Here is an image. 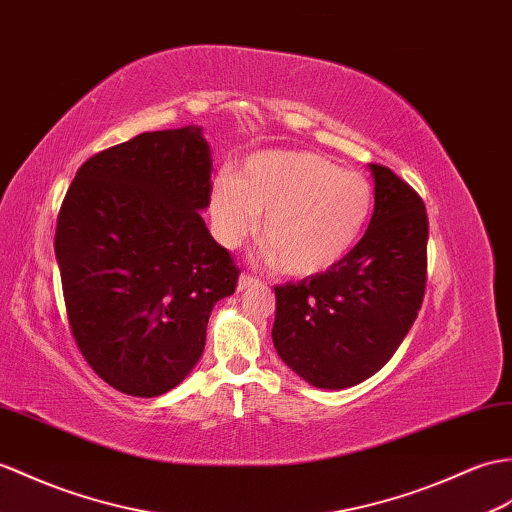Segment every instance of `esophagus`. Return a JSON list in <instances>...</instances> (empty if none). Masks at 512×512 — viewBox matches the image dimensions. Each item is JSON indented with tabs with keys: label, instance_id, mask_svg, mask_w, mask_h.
I'll return each mask as SVG.
<instances>
[{
	"label": "esophagus",
	"instance_id": "esophagus-1",
	"mask_svg": "<svg viewBox=\"0 0 512 512\" xmlns=\"http://www.w3.org/2000/svg\"><path fill=\"white\" fill-rule=\"evenodd\" d=\"M255 285H261L259 279L251 277V275H242L240 281H237V290H246V288H255Z\"/></svg>",
	"mask_w": 512,
	"mask_h": 512
}]
</instances>
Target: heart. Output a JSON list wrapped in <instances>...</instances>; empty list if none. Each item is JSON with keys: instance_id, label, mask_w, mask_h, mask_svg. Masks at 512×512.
Here are the masks:
<instances>
[{"instance_id": "b5f03b06", "label": "heart", "mask_w": 512, "mask_h": 512, "mask_svg": "<svg viewBox=\"0 0 512 512\" xmlns=\"http://www.w3.org/2000/svg\"><path fill=\"white\" fill-rule=\"evenodd\" d=\"M373 207V189L360 172L342 170L314 152L268 150L248 157L211 196L218 240L235 248L259 227L261 242L290 277L334 268L358 244Z\"/></svg>"}]
</instances>
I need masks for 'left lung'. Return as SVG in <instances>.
Instances as JSON below:
<instances>
[{
  "label": "left lung",
  "mask_w": 512,
  "mask_h": 512,
  "mask_svg": "<svg viewBox=\"0 0 512 512\" xmlns=\"http://www.w3.org/2000/svg\"><path fill=\"white\" fill-rule=\"evenodd\" d=\"M368 168L375 209L362 240L334 268L275 288L272 342L316 388L342 390L375 375L423 303L430 233L423 200L384 165Z\"/></svg>",
  "instance_id": "8db88e82"
}]
</instances>
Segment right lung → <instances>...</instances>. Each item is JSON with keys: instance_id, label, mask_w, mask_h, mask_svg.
Returning a JSON list of instances; mask_svg holds the SVG:
<instances>
[{"instance_id": "1", "label": "right lung", "mask_w": 512, "mask_h": 512, "mask_svg": "<svg viewBox=\"0 0 512 512\" xmlns=\"http://www.w3.org/2000/svg\"><path fill=\"white\" fill-rule=\"evenodd\" d=\"M211 150L198 126L141 133L80 165L54 251L71 334L115 390L159 397L205 349L213 305L235 292L227 248L205 227Z\"/></svg>"}]
</instances>
